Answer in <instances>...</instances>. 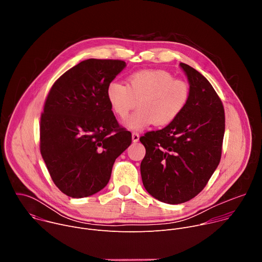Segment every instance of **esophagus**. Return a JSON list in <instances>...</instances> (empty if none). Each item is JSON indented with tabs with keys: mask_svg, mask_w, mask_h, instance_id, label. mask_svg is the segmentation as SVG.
<instances>
[{
	"mask_svg": "<svg viewBox=\"0 0 262 262\" xmlns=\"http://www.w3.org/2000/svg\"><path fill=\"white\" fill-rule=\"evenodd\" d=\"M132 138H133V142H138L139 141V139H140V135H139V133H137V132H134L133 134H132Z\"/></svg>",
	"mask_w": 262,
	"mask_h": 262,
	"instance_id": "34e87169",
	"label": "esophagus"
}]
</instances>
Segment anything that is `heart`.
Segmentation results:
<instances>
[{
  "instance_id": "obj_1",
  "label": "heart",
  "mask_w": 262,
  "mask_h": 262,
  "mask_svg": "<svg viewBox=\"0 0 262 262\" xmlns=\"http://www.w3.org/2000/svg\"><path fill=\"white\" fill-rule=\"evenodd\" d=\"M106 98L121 119L127 118L138 104L125 125L139 130L154 123L165 126L175 121L190 101L191 87L167 70L142 69L127 76L126 85L110 83Z\"/></svg>"
}]
</instances>
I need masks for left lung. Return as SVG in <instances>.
Returning a JSON list of instances; mask_svg holds the SVG:
<instances>
[{"label": "left lung", "instance_id": "left-lung-1", "mask_svg": "<svg viewBox=\"0 0 262 262\" xmlns=\"http://www.w3.org/2000/svg\"><path fill=\"white\" fill-rule=\"evenodd\" d=\"M191 87L181 115L163 129L140 138L146 149L141 176L156 199L179 204L197 196L216 169L225 133L222 100L202 74L180 63Z\"/></svg>", "mask_w": 262, "mask_h": 262}]
</instances>
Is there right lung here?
Instances as JSON below:
<instances>
[{
	"label": "right lung",
	"instance_id": "add662e5",
	"mask_svg": "<svg viewBox=\"0 0 262 262\" xmlns=\"http://www.w3.org/2000/svg\"><path fill=\"white\" fill-rule=\"evenodd\" d=\"M122 60L88 59L54 83L40 118V152L57 188L72 198L107 184L115 160L132 143L106 98Z\"/></svg>",
	"mask_w": 262,
	"mask_h": 262
}]
</instances>
